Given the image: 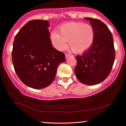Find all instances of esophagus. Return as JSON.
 I'll return each mask as SVG.
<instances>
[{
  "label": "esophagus",
  "mask_w": 126,
  "mask_h": 126,
  "mask_svg": "<svg viewBox=\"0 0 126 126\" xmlns=\"http://www.w3.org/2000/svg\"><path fill=\"white\" fill-rule=\"evenodd\" d=\"M69 56H70V55L67 54V53H66V54H65V57H66V59L68 58V57H69Z\"/></svg>",
  "instance_id": "obj_1"
}]
</instances>
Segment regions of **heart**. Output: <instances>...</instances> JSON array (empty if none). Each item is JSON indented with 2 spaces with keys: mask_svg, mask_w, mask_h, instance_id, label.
I'll use <instances>...</instances> for the list:
<instances>
[{
  "mask_svg": "<svg viewBox=\"0 0 126 126\" xmlns=\"http://www.w3.org/2000/svg\"><path fill=\"white\" fill-rule=\"evenodd\" d=\"M59 33L52 32L51 40L53 44L60 50L67 47V41L73 51L83 53L92 44L94 30L91 25L82 22H71L63 24L59 28Z\"/></svg>",
  "mask_w": 126,
  "mask_h": 126,
  "instance_id": "obj_1",
  "label": "heart"
}]
</instances>
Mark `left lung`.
Masks as SVG:
<instances>
[{
	"mask_svg": "<svg viewBox=\"0 0 126 126\" xmlns=\"http://www.w3.org/2000/svg\"><path fill=\"white\" fill-rule=\"evenodd\" d=\"M89 20L94 30V39L89 50L76 57V78L81 83L93 85L101 83L110 75L115 60L112 35L104 22L98 19Z\"/></svg>",
	"mask_w": 126,
	"mask_h": 126,
	"instance_id": "8db88e82",
	"label": "left lung"
}]
</instances>
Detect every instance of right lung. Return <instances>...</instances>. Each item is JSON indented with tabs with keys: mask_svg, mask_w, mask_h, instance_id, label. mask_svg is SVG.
Here are the masks:
<instances>
[{
	"mask_svg": "<svg viewBox=\"0 0 126 126\" xmlns=\"http://www.w3.org/2000/svg\"><path fill=\"white\" fill-rule=\"evenodd\" d=\"M47 21H29L15 35L12 59L17 76L24 84L42 89L54 80L65 54L52 46Z\"/></svg>",
	"mask_w": 126,
	"mask_h": 126,
	"instance_id": "right-lung-1",
	"label": "right lung"
}]
</instances>
